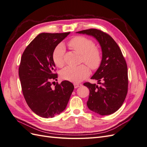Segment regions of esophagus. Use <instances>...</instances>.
Masks as SVG:
<instances>
[{
  "instance_id": "34e87169",
  "label": "esophagus",
  "mask_w": 147,
  "mask_h": 147,
  "mask_svg": "<svg viewBox=\"0 0 147 147\" xmlns=\"http://www.w3.org/2000/svg\"><path fill=\"white\" fill-rule=\"evenodd\" d=\"M74 85L75 88H78L80 86H82V84L81 83H74Z\"/></svg>"
}]
</instances>
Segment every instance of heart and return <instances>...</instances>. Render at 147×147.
<instances>
[{"mask_svg":"<svg viewBox=\"0 0 147 147\" xmlns=\"http://www.w3.org/2000/svg\"><path fill=\"white\" fill-rule=\"evenodd\" d=\"M91 40L83 36H77L69 42V46L81 55V62L85 63L91 69L99 67L101 62V54L98 48L94 47ZM65 48L63 45H57L53 53V60L58 67L64 65ZM90 69L85 64L77 67H67L61 72V77L66 80L77 83L89 76Z\"/></svg>","mask_w":147,"mask_h":147,"instance_id":"1","label":"heart"}]
</instances>
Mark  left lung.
Listing matches in <instances>:
<instances>
[{"mask_svg":"<svg viewBox=\"0 0 147 147\" xmlns=\"http://www.w3.org/2000/svg\"><path fill=\"white\" fill-rule=\"evenodd\" d=\"M77 33L94 37L102 53L99 67L91 78L101 86L89 82L83 84L90 90L88 107L100 115L112 114L121 107L127 93V67L122 52L112 37L100 30L90 29Z\"/></svg>","mask_w":147,"mask_h":147,"instance_id":"left-lung-1","label":"left lung"}]
</instances>
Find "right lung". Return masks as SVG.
I'll return each mask as SVG.
<instances>
[{
    "mask_svg": "<svg viewBox=\"0 0 147 147\" xmlns=\"http://www.w3.org/2000/svg\"><path fill=\"white\" fill-rule=\"evenodd\" d=\"M70 34H38L23 52L19 67L22 91L29 108L38 116L53 118L65 110L74 91L69 81L56 83L53 53L57 45Z\"/></svg>",
    "mask_w": 147,
    "mask_h": 147,
    "instance_id": "right-lung-1",
    "label": "right lung"
}]
</instances>
